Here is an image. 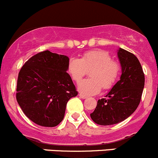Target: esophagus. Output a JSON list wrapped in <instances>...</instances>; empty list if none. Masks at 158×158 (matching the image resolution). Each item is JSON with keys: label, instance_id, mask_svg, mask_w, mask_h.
<instances>
[{"label": "esophagus", "instance_id": "34e87169", "mask_svg": "<svg viewBox=\"0 0 158 158\" xmlns=\"http://www.w3.org/2000/svg\"><path fill=\"white\" fill-rule=\"evenodd\" d=\"M79 96L80 97V98H82V99H85V98H88V96H86V95H82V93H79Z\"/></svg>", "mask_w": 158, "mask_h": 158}]
</instances>
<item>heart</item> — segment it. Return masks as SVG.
<instances>
[{
  "instance_id": "heart-1",
  "label": "heart",
  "mask_w": 158,
  "mask_h": 158,
  "mask_svg": "<svg viewBox=\"0 0 158 158\" xmlns=\"http://www.w3.org/2000/svg\"><path fill=\"white\" fill-rule=\"evenodd\" d=\"M68 72L72 79L79 82L90 71L91 79H84L78 85L81 93L86 95L98 94L102 88L111 89L115 85L121 74V65L113 61L106 51L91 50L82 55V58L72 56L68 61Z\"/></svg>"
}]
</instances>
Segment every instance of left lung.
<instances>
[{"instance_id":"obj_1","label":"left lung","mask_w":158,"mask_h":158,"mask_svg":"<svg viewBox=\"0 0 158 158\" xmlns=\"http://www.w3.org/2000/svg\"><path fill=\"white\" fill-rule=\"evenodd\" d=\"M118 57L122 66L120 80L106 95L98 100L91 118L100 125L118 124L128 118L141 102L144 74L138 59L131 52L119 48Z\"/></svg>"}]
</instances>
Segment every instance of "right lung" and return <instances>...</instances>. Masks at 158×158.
Instances as JSON below:
<instances>
[{
	"mask_svg": "<svg viewBox=\"0 0 158 158\" xmlns=\"http://www.w3.org/2000/svg\"><path fill=\"white\" fill-rule=\"evenodd\" d=\"M68 61L66 56L43 51L30 58L19 72L17 101L36 125H58L64 118L68 101L78 95L66 72Z\"/></svg>",
	"mask_w": 158,
	"mask_h": 158,
	"instance_id": "obj_1",
	"label": "right lung"
}]
</instances>
